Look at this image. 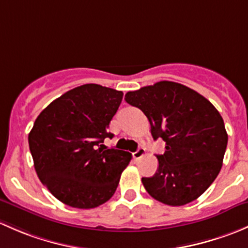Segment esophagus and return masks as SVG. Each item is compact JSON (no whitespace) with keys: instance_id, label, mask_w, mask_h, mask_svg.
Returning <instances> with one entry per match:
<instances>
[{"instance_id":"esophagus-1","label":"esophagus","mask_w":248,"mask_h":248,"mask_svg":"<svg viewBox=\"0 0 248 248\" xmlns=\"http://www.w3.org/2000/svg\"><path fill=\"white\" fill-rule=\"evenodd\" d=\"M144 154H145V149H144V148H143V147H140L139 149L136 150V152L132 153V157H134L135 160H139V159H141V157H142Z\"/></svg>"}]
</instances>
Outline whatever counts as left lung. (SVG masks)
Wrapping results in <instances>:
<instances>
[{
	"instance_id": "1",
	"label": "left lung",
	"mask_w": 248,
	"mask_h": 248,
	"mask_svg": "<svg viewBox=\"0 0 248 248\" xmlns=\"http://www.w3.org/2000/svg\"><path fill=\"white\" fill-rule=\"evenodd\" d=\"M125 101L139 107L156 141L166 142L153 177L142 178L154 200L180 206L197 200L216 179L222 167L228 135L215 106L188 87L160 81L127 92Z\"/></svg>"
}]
</instances>
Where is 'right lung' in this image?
<instances>
[{"mask_svg": "<svg viewBox=\"0 0 248 248\" xmlns=\"http://www.w3.org/2000/svg\"><path fill=\"white\" fill-rule=\"evenodd\" d=\"M123 92L95 83L76 87L43 109L29 135L35 172L69 206L92 209L114 195L131 154L107 149L104 140Z\"/></svg>", "mask_w": 248, "mask_h": 248, "instance_id": "obj_1", "label": "right lung"}]
</instances>
